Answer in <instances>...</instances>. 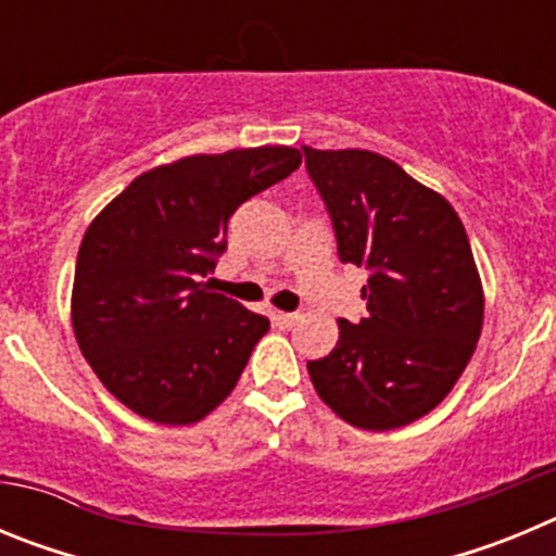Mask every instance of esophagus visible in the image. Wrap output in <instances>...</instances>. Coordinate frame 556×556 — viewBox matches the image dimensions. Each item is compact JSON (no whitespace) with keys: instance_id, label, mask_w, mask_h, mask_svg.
I'll use <instances>...</instances> for the list:
<instances>
[{"instance_id":"1","label":"esophagus","mask_w":556,"mask_h":556,"mask_svg":"<svg viewBox=\"0 0 556 556\" xmlns=\"http://www.w3.org/2000/svg\"><path fill=\"white\" fill-rule=\"evenodd\" d=\"M273 320L278 323L281 328H292L294 323H298V314H294V312H275Z\"/></svg>"}]
</instances>
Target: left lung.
I'll list each match as a JSON object with an SVG mask.
<instances>
[{
    "label": "left lung",
    "mask_w": 556,
    "mask_h": 556,
    "mask_svg": "<svg viewBox=\"0 0 556 556\" xmlns=\"http://www.w3.org/2000/svg\"><path fill=\"white\" fill-rule=\"evenodd\" d=\"M337 230L339 258L370 273L367 317L337 320V348L308 362L345 424L390 431L454 390L484 326V289L454 205L370 150L303 147Z\"/></svg>",
    "instance_id": "8db88e82"
}]
</instances>
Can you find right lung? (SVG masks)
Instances as JSON below:
<instances>
[{"label":"right lung","mask_w":556,"mask_h":556,"mask_svg":"<svg viewBox=\"0 0 556 556\" xmlns=\"http://www.w3.org/2000/svg\"><path fill=\"white\" fill-rule=\"evenodd\" d=\"M301 150L186 155L132 180L91 219L72 287V328L116 401L189 426L236 387L269 320L203 281L244 200L289 178Z\"/></svg>","instance_id":"add662e5"}]
</instances>
